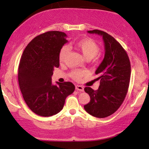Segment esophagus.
I'll list each match as a JSON object with an SVG mask.
<instances>
[{"label": "esophagus", "mask_w": 149, "mask_h": 149, "mask_svg": "<svg viewBox=\"0 0 149 149\" xmlns=\"http://www.w3.org/2000/svg\"><path fill=\"white\" fill-rule=\"evenodd\" d=\"M75 88H76L77 91H84V88H83V87L81 86V85H77L76 86H75Z\"/></svg>", "instance_id": "esophagus-1"}]
</instances>
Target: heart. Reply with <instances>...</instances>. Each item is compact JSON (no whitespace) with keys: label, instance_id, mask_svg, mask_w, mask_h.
Wrapping results in <instances>:
<instances>
[{"label":"heart","instance_id":"obj_1","mask_svg":"<svg viewBox=\"0 0 149 149\" xmlns=\"http://www.w3.org/2000/svg\"><path fill=\"white\" fill-rule=\"evenodd\" d=\"M77 49L81 53L84 58L87 60H91L99 54L100 46L94 40L91 38H84L79 40L75 44ZM70 52V48L68 46H64L61 48L59 52V62L60 64H64L66 61L68 55ZM87 74V72L84 70H74L70 72V77L74 80L81 81L83 77Z\"/></svg>","mask_w":149,"mask_h":149}]
</instances>
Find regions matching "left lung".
Wrapping results in <instances>:
<instances>
[{"label": "left lung", "instance_id": "8db88e82", "mask_svg": "<svg viewBox=\"0 0 149 149\" xmlns=\"http://www.w3.org/2000/svg\"><path fill=\"white\" fill-rule=\"evenodd\" d=\"M87 32L102 36L105 54L95 70L98 75L96 79L100 80L98 89L94 91L89 87L84 89L90 96V102L84 109L93 117L104 118L117 111L124 101L129 87L131 66L127 53L113 36L99 30Z\"/></svg>", "mask_w": 149, "mask_h": 149}]
</instances>
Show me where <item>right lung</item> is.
<instances>
[{"mask_svg": "<svg viewBox=\"0 0 149 149\" xmlns=\"http://www.w3.org/2000/svg\"><path fill=\"white\" fill-rule=\"evenodd\" d=\"M68 42L64 32L49 31L33 38L24 49L18 68V81L24 101L42 117L58 113L65 100L74 91L71 82L53 85L55 68L60 66L59 52Z\"/></svg>", "mask_w": 149, "mask_h": 149, "instance_id": "add662e5", "label": "right lung"}]
</instances>
